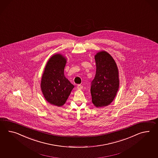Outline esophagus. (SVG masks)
Listing matches in <instances>:
<instances>
[{"label": "esophagus", "instance_id": "obj_1", "mask_svg": "<svg viewBox=\"0 0 158 158\" xmlns=\"http://www.w3.org/2000/svg\"><path fill=\"white\" fill-rule=\"evenodd\" d=\"M77 89H83V85H78L77 87Z\"/></svg>", "mask_w": 158, "mask_h": 158}]
</instances>
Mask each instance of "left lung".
<instances>
[{"instance_id": "left-lung-1", "label": "left lung", "mask_w": 158, "mask_h": 158, "mask_svg": "<svg viewBox=\"0 0 158 158\" xmlns=\"http://www.w3.org/2000/svg\"><path fill=\"white\" fill-rule=\"evenodd\" d=\"M96 71L91 82L92 102L97 108L107 106L115 98L119 88V70L115 60L106 51L95 55Z\"/></svg>"}]
</instances>
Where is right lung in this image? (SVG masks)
I'll list each match as a JSON object with an SVG mask.
<instances>
[{"label":"right lung","instance_id":"right-lung-1","mask_svg":"<svg viewBox=\"0 0 158 158\" xmlns=\"http://www.w3.org/2000/svg\"><path fill=\"white\" fill-rule=\"evenodd\" d=\"M67 58L62 54H54L47 62L40 82L45 99L51 104L61 107L74 88L64 74Z\"/></svg>","mask_w":158,"mask_h":158}]
</instances>
